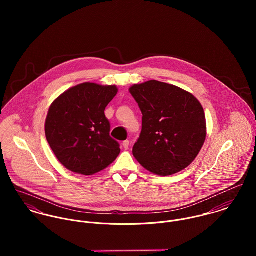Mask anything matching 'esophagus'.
Returning a JSON list of instances; mask_svg holds the SVG:
<instances>
[{
	"label": "esophagus",
	"instance_id": "obj_1",
	"mask_svg": "<svg viewBox=\"0 0 256 256\" xmlns=\"http://www.w3.org/2000/svg\"><path fill=\"white\" fill-rule=\"evenodd\" d=\"M122 145H123V148H124L125 150H128V148H129V145H130V142H129L128 140H126V141L123 142Z\"/></svg>",
	"mask_w": 256,
	"mask_h": 256
}]
</instances>
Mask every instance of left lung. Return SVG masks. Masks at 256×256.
<instances>
[{
  "label": "left lung",
  "instance_id": "1",
  "mask_svg": "<svg viewBox=\"0 0 256 256\" xmlns=\"http://www.w3.org/2000/svg\"><path fill=\"white\" fill-rule=\"evenodd\" d=\"M129 90L143 114L133 156L158 176L182 172L195 160L206 139L201 104L190 92L158 80L134 84Z\"/></svg>",
  "mask_w": 256,
  "mask_h": 256
}]
</instances>
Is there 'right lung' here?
Returning <instances> with one entry per match:
<instances>
[{"instance_id": "right-lung-1", "label": "right lung", "mask_w": 256, "mask_h": 256, "mask_svg": "<svg viewBox=\"0 0 256 256\" xmlns=\"http://www.w3.org/2000/svg\"><path fill=\"white\" fill-rule=\"evenodd\" d=\"M118 90L115 86L84 82L66 90L51 104L46 121L47 142L69 170L92 176L106 168L120 154L110 137L104 110Z\"/></svg>"}]
</instances>
